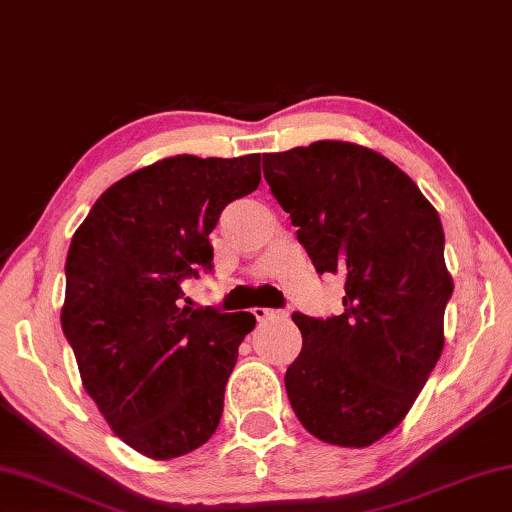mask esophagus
I'll return each instance as SVG.
<instances>
[{"instance_id": "1", "label": "esophagus", "mask_w": 512, "mask_h": 512, "mask_svg": "<svg viewBox=\"0 0 512 512\" xmlns=\"http://www.w3.org/2000/svg\"><path fill=\"white\" fill-rule=\"evenodd\" d=\"M253 314L257 321H266V319H273V316H282L285 312L282 310H269V307H253Z\"/></svg>"}]
</instances>
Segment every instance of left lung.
Returning a JSON list of instances; mask_svg holds the SVG:
<instances>
[{"label": "left lung", "instance_id": "left-lung-1", "mask_svg": "<svg viewBox=\"0 0 512 512\" xmlns=\"http://www.w3.org/2000/svg\"><path fill=\"white\" fill-rule=\"evenodd\" d=\"M264 177L316 273L346 278L339 316L291 314L303 348L285 373L289 403L319 440L369 446L442 355L453 280L440 216L399 166L346 141L266 154Z\"/></svg>", "mask_w": 512, "mask_h": 512}]
</instances>
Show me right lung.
I'll return each mask as SVG.
<instances>
[{
    "instance_id": "right-lung-1",
    "label": "right lung",
    "mask_w": 512,
    "mask_h": 512,
    "mask_svg": "<svg viewBox=\"0 0 512 512\" xmlns=\"http://www.w3.org/2000/svg\"><path fill=\"white\" fill-rule=\"evenodd\" d=\"M259 161L161 159L109 186L70 241L63 335L111 431L148 458L198 449L221 421L255 316L186 306L182 282L212 271L209 234L257 189Z\"/></svg>"
}]
</instances>
